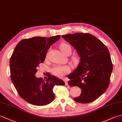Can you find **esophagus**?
<instances>
[{
	"label": "esophagus",
	"mask_w": 122,
	"mask_h": 122,
	"mask_svg": "<svg viewBox=\"0 0 122 122\" xmlns=\"http://www.w3.org/2000/svg\"><path fill=\"white\" fill-rule=\"evenodd\" d=\"M63 81L65 82V84H66V85H68V82H67V80H66V79H64Z\"/></svg>",
	"instance_id": "34e87169"
}]
</instances>
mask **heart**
Instances as JSON below:
<instances>
[{
    "label": "heart",
    "instance_id": "heart-1",
    "mask_svg": "<svg viewBox=\"0 0 122 122\" xmlns=\"http://www.w3.org/2000/svg\"><path fill=\"white\" fill-rule=\"evenodd\" d=\"M60 49L65 55H69L72 52V47L66 42H62L60 45ZM74 63H77L79 61L77 56H74L72 58ZM70 72V68L67 66H56L52 69V73L53 75L59 77H63Z\"/></svg>",
    "mask_w": 122,
    "mask_h": 122
}]
</instances>
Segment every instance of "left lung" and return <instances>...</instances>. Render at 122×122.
<instances>
[{"label": "left lung", "mask_w": 122, "mask_h": 122, "mask_svg": "<svg viewBox=\"0 0 122 122\" xmlns=\"http://www.w3.org/2000/svg\"><path fill=\"white\" fill-rule=\"evenodd\" d=\"M77 50L81 61L75 71L67 76L70 86L81 89L76 102L88 103L97 99L109 87L113 64L107 46L88 33H74L62 36Z\"/></svg>", "instance_id": "obj_1"}]
</instances>
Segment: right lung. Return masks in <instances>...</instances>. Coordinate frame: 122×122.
<instances>
[{"label":"right lung","mask_w":122,"mask_h":122,"mask_svg":"<svg viewBox=\"0 0 122 122\" xmlns=\"http://www.w3.org/2000/svg\"><path fill=\"white\" fill-rule=\"evenodd\" d=\"M60 38V35L24 39L17 44L10 60L11 81L20 96L30 104L42 106L50 103L55 97V85H64V82L48 75L46 81L35 74L39 63L45 60L47 50Z\"/></svg>","instance_id":"add662e5"}]
</instances>
